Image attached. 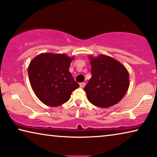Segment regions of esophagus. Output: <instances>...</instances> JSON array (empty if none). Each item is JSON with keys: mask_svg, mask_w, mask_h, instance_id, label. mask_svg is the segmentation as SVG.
<instances>
[{"mask_svg": "<svg viewBox=\"0 0 157 157\" xmlns=\"http://www.w3.org/2000/svg\"><path fill=\"white\" fill-rule=\"evenodd\" d=\"M79 86H80V88H83L84 87L86 86V83H84V82H82L80 84H79Z\"/></svg>", "mask_w": 157, "mask_h": 157, "instance_id": "34e87169", "label": "esophagus"}]
</instances>
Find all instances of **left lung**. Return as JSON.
I'll list each match as a JSON object with an SVG mask.
<instances>
[{"mask_svg": "<svg viewBox=\"0 0 157 157\" xmlns=\"http://www.w3.org/2000/svg\"><path fill=\"white\" fill-rule=\"evenodd\" d=\"M92 76L84 88L90 103L107 108L117 104L129 87V74L124 65L112 57H89Z\"/></svg>", "mask_w": 157, "mask_h": 157, "instance_id": "1", "label": "left lung"}]
</instances>
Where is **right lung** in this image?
<instances>
[{"mask_svg": "<svg viewBox=\"0 0 157 157\" xmlns=\"http://www.w3.org/2000/svg\"><path fill=\"white\" fill-rule=\"evenodd\" d=\"M73 59L65 54L42 53L31 60L28 68L31 86L45 105H62L79 87L69 70Z\"/></svg>", "mask_w": 157, "mask_h": 157, "instance_id": "right-lung-1", "label": "right lung"}]
</instances>
